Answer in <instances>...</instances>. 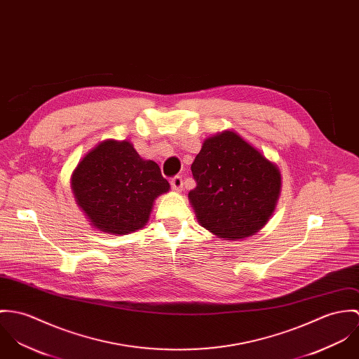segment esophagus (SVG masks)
<instances>
[{"label": "esophagus", "instance_id": "34e87169", "mask_svg": "<svg viewBox=\"0 0 359 359\" xmlns=\"http://www.w3.org/2000/svg\"><path fill=\"white\" fill-rule=\"evenodd\" d=\"M170 184H172L173 190L182 191V189H183V179L180 176H175V177L170 179Z\"/></svg>", "mask_w": 359, "mask_h": 359}]
</instances>
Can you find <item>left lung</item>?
Listing matches in <instances>:
<instances>
[{"label":"left lung","mask_w":359,"mask_h":359,"mask_svg":"<svg viewBox=\"0 0 359 359\" xmlns=\"http://www.w3.org/2000/svg\"><path fill=\"white\" fill-rule=\"evenodd\" d=\"M191 172L197 186L189 199L199 224L215 236L246 238L271 217L280 191L278 166L238 133L208 137Z\"/></svg>","instance_id":"8db88e82"}]
</instances>
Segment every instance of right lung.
Masks as SVG:
<instances>
[{
    "label": "right lung",
    "instance_id": "1",
    "mask_svg": "<svg viewBox=\"0 0 359 359\" xmlns=\"http://www.w3.org/2000/svg\"><path fill=\"white\" fill-rule=\"evenodd\" d=\"M154 161L143 160L128 140H104L72 176L77 203L97 230L125 236L149 222L154 199L169 191Z\"/></svg>",
    "mask_w": 359,
    "mask_h": 359
}]
</instances>
